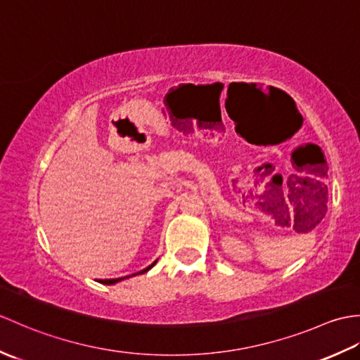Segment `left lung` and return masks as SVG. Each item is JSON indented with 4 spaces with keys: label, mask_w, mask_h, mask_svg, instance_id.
Returning <instances> with one entry per match:
<instances>
[{
    "label": "left lung",
    "mask_w": 360,
    "mask_h": 360,
    "mask_svg": "<svg viewBox=\"0 0 360 360\" xmlns=\"http://www.w3.org/2000/svg\"><path fill=\"white\" fill-rule=\"evenodd\" d=\"M311 172L314 173L317 178L316 179H311V178H303V182H309V190L307 193H304V190H300L298 192V198H300V201L297 202V207L298 204L302 205V210H303V217L307 215L309 210H316L319 209V204L322 205V212H316L314 213V221H319L323 218V209H326V202H328V188H326V184L322 181L325 178H328V165H326V160L319 156V159L316 160V165L311 167ZM302 181V178H300ZM304 193L302 194L301 192Z\"/></svg>",
    "instance_id": "left-lung-1"
}]
</instances>
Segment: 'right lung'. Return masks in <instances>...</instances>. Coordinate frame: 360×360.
I'll use <instances>...</instances> for the list:
<instances>
[{"instance_id": "right-lung-1", "label": "right lung", "mask_w": 360, "mask_h": 360, "mask_svg": "<svg viewBox=\"0 0 360 360\" xmlns=\"http://www.w3.org/2000/svg\"><path fill=\"white\" fill-rule=\"evenodd\" d=\"M156 264V262L155 263H153V264H150L148 267H145V269L143 271H141V272H137V274H142V272H147L148 269H151V267L153 266H155ZM137 274H133V275H137ZM128 277H129V275H128ZM124 278H127V277H122V278H111V280H98V281H101V283H103V285H114V283H117V281H120V280H124Z\"/></svg>"}]
</instances>
